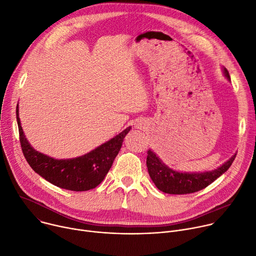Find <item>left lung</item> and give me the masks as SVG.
<instances>
[{"instance_id": "8db88e82", "label": "left lung", "mask_w": 256, "mask_h": 256, "mask_svg": "<svg viewBox=\"0 0 256 256\" xmlns=\"http://www.w3.org/2000/svg\"><path fill=\"white\" fill-rule=\"evenodd\" d=\"M222 72L226 80L230 82L228 72L222 67ZM147 168L152 182L158 190L168 194L182 195L190 194L206 188L218 178L224 174L233 164L236 153L220 168L212 172H180L168 166L158 155L151 149L147 152Z\"/></svg>"}]
</instances>
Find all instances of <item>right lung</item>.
I'll return each mask as SVG.
<instances>
[{
    "label": "right lung",
    "mask_w": 256,
    "mask_h": 256,
    "mask_svg": "<svg viewBox=\"0 0 256 256\" xmlns=\"http://www.w3.org/2000/svg\"><path fill=\"white\" fill-rule=\"evenodd\" d=\"M16 115L21 149L30 168L57 187L76 192L94 189L104 180L120 151L124 136L132 128H126L109 141L82 156L55 159L34 150L28 143L20 124L18 104Z\"/></svg>",
    "instance_id": "add662e5"
}]
</instances>
